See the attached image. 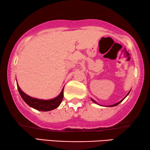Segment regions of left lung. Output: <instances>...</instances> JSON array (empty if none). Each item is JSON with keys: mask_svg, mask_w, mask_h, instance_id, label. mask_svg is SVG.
Listing matches in <instances>:
<instances>
[{"mask_svg": "<svg viewBox=\"0 0 150 150\" xmlns=\"http://www.w3.org/2000/svg\"><path fill=\"white\" fill-rule=\"evenodd\" d=\"M130 91H129V92H128V94H127V95L126 96H126H128V94H129V93H130ZM126 97H125L124 98H123V99H122V100H121V101H120V102H117V103L115 104H113V105H110V106H117V105H118V104H120V102H122L123 101V100H124L125 99V98H126ZM91 100H92V101H93V102H94V103H96V104H98V102H96V101H95V100H93V99H91Z\"/></svg>", "mask_w": 150, "mask_h": 150, "instance_id": "left-lung-1", "label": "left lung"}]
</instances>
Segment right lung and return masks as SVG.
I'll return each instance as SVG.
<instances>
[{
    "label": "right lung",
    "instance_id": "1",
    "mask_svg": "<svg viewBox=\"0 0 150 150\" xmlns=\"http://www.w3.org/2000/svg\"><path fill=\"white\" fill-rule=\"evenodd\" d=\"M18 86V91L21 96V97L24 102L28 104V106L30 107L35 108V109L41 110V111H49V110H53L54 108L58 107L60 105V104L62 102L63 98V89L64 88H63L62 91H61V93L56 97L55 98L51 100H40V99H36V98H32L30 96L26 95L25 93H24L20 89L19 86Z\"/></svg>",
    "mask_w": 150,
    "mask_h": 150
}]
</instances>
